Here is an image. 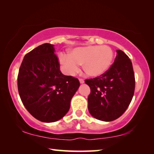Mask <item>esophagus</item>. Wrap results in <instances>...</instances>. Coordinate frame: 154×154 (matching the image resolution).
Returning <instances> with one entry per match:
<instances>
[{"instance_id": "1", "label": "esophagus", "mask_w": 154, "mask_h": 154, "mask_svg": "<svg viewBox=\"0 0 154 154\" xmlns=\"http://www.w3.org/2000/svg\"><path fill=\"white\" fill-rule=\"evenodd\" d=\"M79 81H80V83H84V80L82 79H79Z\"/></svg>"}]
</instances>
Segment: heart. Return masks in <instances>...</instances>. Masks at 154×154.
I'll list each match as a JSON object with an SVG mask.
<instances>
[{"label":"heart","instance_id":"heart-1","mask_svg":"<svg viewBox=\"0 0 154 154\" xmlns=\"http://www.w3.org/2000/svg\"><path fill=\"white\" fill-rule=\"evenodd\" d=\"M113 52L107 45H88L71 50L69 54H60L59 60L63 71L73 75L77 73L79 64L90 76H99L109 69L112 64Z\"/></svg>","mask_w":154,"mask_h":154}]
</instances>
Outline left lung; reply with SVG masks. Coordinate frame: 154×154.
Listing matches in <instances>:
<instances>
[{
    "instance_id": "8db88e82",
    "label": "left lung",
    "mask_w": 154,
    "mask_h": 154,
    "mask_svg": "<svg viewBox=\"0 0 154 154\" xmlns=\"http://www.w3.org/2000/svg\"><path fill=\"white\" fill-rule=\"evenodd\" d=\"M114 62L102 75L86 79L90 88L88 110L95 119L112 121L121 116L133 97L135 79L132 62L122 50H117Z\"/></svg>"
}]
</instances>
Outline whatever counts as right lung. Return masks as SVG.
<instances>
[{"mask_svg": "<svg viewBox=\"0 0 154 154\" xmlns=\"http://www.w3.org/2000/svg\"><path fill=\"white\" fill-rule=\"evenodd\" d=\"M53 45L44 43L26 54L17 76L21 100L35 119L52 123L66 115L79 79L62 74Z\"/></svg>", "mask_w": 154, "mask_h": 154, "instance_id": "right-lung-1", "label": "right lung"}]
</instances>
